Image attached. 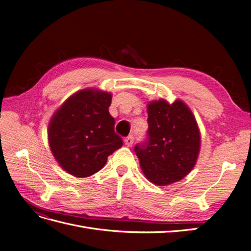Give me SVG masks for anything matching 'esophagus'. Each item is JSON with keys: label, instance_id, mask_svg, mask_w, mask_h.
Here are the masks:
<instances>
[{"label": "esophagus", "instance_id": "obj_1", "mask_svg": "<svg viewBox=\"0 0 251 251\" xmlns=\"http://www.w3.org/2000/svg\"><path fill=\"white\" fill-rule=\"evenodd\" d=\"M134 143V137L133 135L127 136V137L125 139V144L126 147H132V144Z\"/></svg>", "mask_w": 251, "mask_h": 251}]
</instances>
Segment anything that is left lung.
Returning a JSON list of instances; mask_svg holds the SVG:
<instances>
[{"mask_svg": "<svg viewBox=\"0 0 251 251\" xmlns=\"http://www.w3.org/2000/svg\"><path fill=\"white\" fill-rule=\"evenodd\" d=\"M148 139L134 151L146 177L156 185L183 179L197 162L201 136L193 112L182 100L148 104Z\"/></svg>", "mask_w": 251, "mask_h": 251, "instance_id": "1", "label": "left lung"}]
</instances>
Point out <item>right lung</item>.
<instances>
[{"label":"right lung","mask_w":251,"mask_h":251,"mask_svg":"<svg viewBox=\"0 0 251 251\" xmlns=\"http://www.w3.org/2000/svg\"><path fill=\"white\" fill-rule=\"evenodd\" d=\"M112 94L85 89L71 95L53 114L49 147L60 168L85 178L100 171L108 157L123 146L109 113Z\"/></svg>","instance_id":"right-lung-1"}]
</instances>
